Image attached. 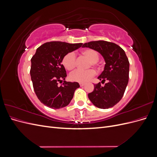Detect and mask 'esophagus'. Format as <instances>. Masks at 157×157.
<instances>
[{"mask_svg": "<svg viewBox=\"0 0 157 157\" xmlns=\"http://www.w3.org/2000/svg\"><path fill=\"white\" fill-rule=\"evenodd\" d=\"M80 86H84V83H80Z\"/></svg>", "mask_w": 157, "mask_h": 157, "instance_id": "34e87169", "label": "esophagus"}]
</instances>
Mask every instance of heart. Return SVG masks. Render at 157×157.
<instances>
[{
    "mask_svg": "<svg viewBox=\"0 0 157 157\" xmlns=\"http://www.w3.org/2000/svg\"><path fill=\"white\" fill-rule=\"evenodd\" d=\"M82 54L86 56L91 61L90 65L96 66L99 58V54L96 50L91 48L85 49L82 51ZM62 63L64 67L67 70H72L76 66V55L73 52H68L66 54L62 59ZM96 74L94 70H80L77 69L69 75V78L74 82L80 83L86 82L92 78Z\"/></svg>",
    "mask_w": 157,
    "mask_h": 157,
    "instance_id": "b5f03b06",
    "label": "heart"
}]
</instances>
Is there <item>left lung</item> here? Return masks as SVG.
Instances as JSON below:
<instances>
[{
  "label": "left lung",
  "mask_w": 157,
  "mask_h": 157,
  "mask_svg": "<svg viewBox=\"0 0 157 157\" xmlns=\"http://www.w3.org/2000/svg\"><path fill=\"white\" fill-rule=\"evenodd\" d=\"M82 47L98 51L105 62L104 70L98 78L107 82L104 86L100 82L94 84V91L88 94L89 99L98 108L113 107L122 99L129 78L130 63L125 52L113 42L104 40L89 42Z\"/></svg>",
  "instance_id": "1"
}]
</instances>
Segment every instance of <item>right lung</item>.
<instances>
[{"mask_svg":"<svg viewBox=\"0 0 157 157\" xmlns=\"http://www.w3.org/2000/svg\"><path fill=\"white\" fill-rule=\"evenodd\" d=\"M82 43L69 44L65 42H46L36 49L31 59L30 74L33 88L41 103L52 109L68 105L73 99L78 82H66L67 73L61 64L63 56L81 47ZM64 81L59 87V82Z\"/></svg>","mask_w":157,"mask_h":157,"instance_id":"right-lung-1","label":"right lung"}]
</instances>
